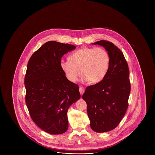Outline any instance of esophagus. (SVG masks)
<instances>
[{"mask_svg": "<svg viewBox=\"0 0 155 155\" xmlns=\"http://www.w3.org/2000/svg\"><path fill=\"white\" fill-rule=\"evenodd\" d=\"M79 91H80V92L81 95H82L84 93V92H85V88L84 87H80L79 88Z\"/></svg>", "mask_w": 155, "mask_h": 155, "instance_id": "obj_1", "label": "esophagus"}]
</instances>
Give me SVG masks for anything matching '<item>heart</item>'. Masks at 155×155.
Returning a JSON list of instances; mask_svg holds the SVG:
<instances>
[{"label": "heart", "mask_w": 155, "mask_h": 155, "mask_svg": "<svg viewBox=\"0 0 155 155\" xmlns=\"http://www.w3.org/2000/svg\"><path fill=\"white\" fill-rule=\"evenodd\" d=\"M60 66L68 80L75 82L81 74L83 81L97 84L102 81L110 67V56L103 48L85 47L72 53Z\"/></svg>", "instance_id": "b5f03b06"}]
</instances>
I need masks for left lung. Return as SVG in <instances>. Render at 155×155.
Listing matches in <instances>:
<instances>
[{"label": "left lung", "instance_id": "1", "mask_svg": "<svg viewBox=\"0 0 155 155\" xmlns=\"http://www.w3.org/2000/svg\"><path fill=\"white\" fill-rule=\"evenodd\" d=\"M103 46L110 56V67L103 80L87 87L82 95L92 130L107 132L115 128L128 106L131 84L127 62L121 50L112 42L101 40L94 43Z\"/></svg>", "mask_w": 155, "mask_h": 155}]
</instances>
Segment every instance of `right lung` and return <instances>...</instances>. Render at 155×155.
I'll return each mask as SVG.
<instances>
[{
    "mask_svg": "<svg viewBox=\"0 0 155 155\" xmlns=\"http://www.w3.org/2000/svg\"><path fill=\"white\" fill-rule=\"evenodd\" d=\"M75 48L51 41L34 52L27 64L26 104L33 121L51 134L66 131L68 108L81 97L78 85L68 80L60 66L62 56Z\"/></svg>",
    "mask_w": 155,
    "mask_h": 155,
    "instance_id": "add662e5",
    "label": "right lung"
}]
</instances>
